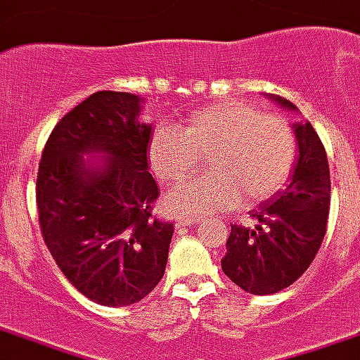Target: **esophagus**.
Segmentation results:
<instances>
[{
    "label": "esophagus",
    "mask_w": 360,
    "mask_h": 360,
    "mask_svg": "<svg viewBox=\"0 0 360 360\" xmlns=\"http://www.w3.org/2000/svg\"><path fill=\"white\" fill-rule=\"evenodd\" d=\"M200 217H183V219H177L175 222V226L177 229H183V226H195V224H199Z\"/></svg>",
    "instance_id": "34e87169"
}]
</instances>
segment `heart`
<instances>
[{"mask_svg":"<svg viewBox=\"0 0 360 360\" xmlns=\"http://www.w3.org/2000/svg\"><path fill=\"white\" fill-rule=\"evenodd\" d=\"M297 139L288 120L246 102H221L197 110L177 131L160 128L148 146L155 177L165 183L189 177L202 160L207 175L169 191L163 209L179 217L226 211L240 200L270 199L292 175Z\"/></svg>","mask_w":360,"mask_h":360,"instance_id":"b5f03b06","label":"heart"}]
</instances>
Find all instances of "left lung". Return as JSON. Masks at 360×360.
I'll return each instance as SVG.
<instances>
[{"label": "left lung", "instance_id": "8db88e82", "mask_svg": "<svg viewBox=\"0 0 360 360\" xmlns=\"http://www.w3.org/2000/svg\"><path fill=\"white\" fill-rule=\"evenodd\" d=\"M280 108L297 114L282 96L266 94ZM297 155L285 189L250 212L256 229L234 224L221 260L222 272L244 292H282L314 262L329 217L331 179L325 148L309 122L292 124Z\"/></svg>", "mask_w": 360, "mask_h": 360}]
</instances>
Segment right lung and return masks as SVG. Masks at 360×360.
<instances>
[{
	"mask_svg": "<svg viewBox=\"0 0 360 360\" xmlns=\"http://www.w3.org/2000/svg\"><path fill=\"white\" fill-rule=\"evenodd\" d=\"M143 98L100 90L60 118L37 173L39 224L60 272L88 300L124 307L163 278L173 224L151 214Z\"/></svg>",
	"mask_w": 360,
	"mask_h": 360,
	"instance_id": "1",
	"label": "right lung"
}]
</instances>
